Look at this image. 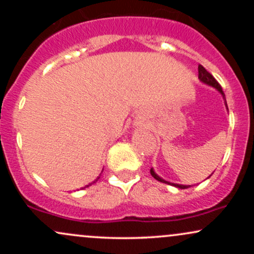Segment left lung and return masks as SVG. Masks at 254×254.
I'll list each match as a JSON object with an SVG mask.
<instances>
[{"label":"left lung","instance_id":"left-lung-1","mask_svg":"<svg viewBox=\"0 0 254 254\" xmlns=\"http://www.w3.org/2000/svg\"><path fill=\"white\" fill-rule=\"evenodd\" d=\"M198 78H199V80L202 81L203 83L208 84V86H211V87H214L215 89H217L218 92H220L221 94H222L224 101H226V95H224V93H223V90H222V87H221L220 83H218L217 81L215 80V77L212 76L210 72L206 70V69L204 68L203 65H200V64H199V65H198ZM226 106H227V103H226ZM227 109H228V107H227ZM150 174L154 178H155L156 180H159V182L168 184V185H173V186H176V188H178V189H188V188H190V185H179V184H173V183H170V182H166V180L162 179V178H160L159 176H157L155 172H154L153 168H151V170H150Z\"/></svg>","mask_w":254,"mask_h":254}]
</instances>
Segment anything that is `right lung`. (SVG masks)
Segmentation results:
<instances>
[{
  "mask_svg": "<svg viewBox=\"0 0 254 254\" xmlns=\"http://www.w3.org/2000/svg\"><path fill=\"white\" fill-rule=\"evenodd\" d=\"M99 178H100V177H98V178H97V179H95V180H94V182H93V183H95V182H98V179H99ZM89 185H92V184H89ZM89 185H87V186H84V188H88V186H89Z\"/></svg>",
  "mask_w": 254,
  "mask_h": 254,
  "instance_id": "right-lung-1",
  "label": "right lung"
}]
</instances>
